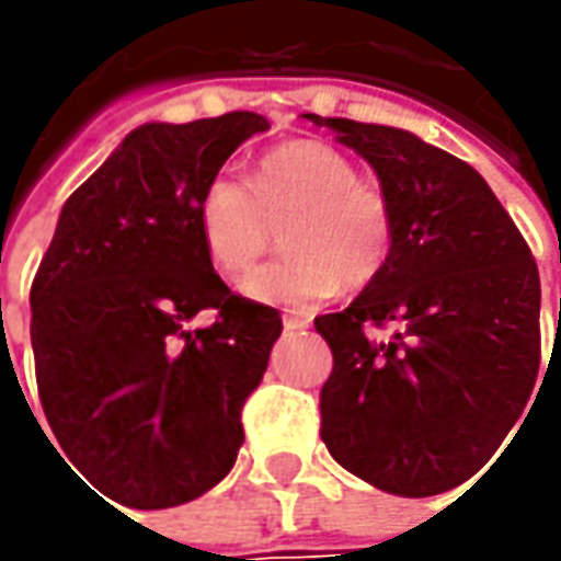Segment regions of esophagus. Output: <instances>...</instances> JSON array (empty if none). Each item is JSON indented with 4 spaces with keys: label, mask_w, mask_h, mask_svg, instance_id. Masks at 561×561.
Returning <instances> with one entry per match:
<instances>
[{
    "label": "esophagus",
    "mask_w": 561,
    "mask_h": 561,
    "mask_svg": "<svg viewBox=\"0 0 561 561\" xmlns=\"http://www.w3.org/2000/svg\"><path fill=\"white\" fill-rule=\"evenodd\" d=\"M309 318L306 314H284V331H306Z\"/></svg>",
    "instance_id": "34e87169"
}]
</instances>
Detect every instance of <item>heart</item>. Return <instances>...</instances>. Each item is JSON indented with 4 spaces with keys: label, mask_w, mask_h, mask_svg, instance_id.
I'll return each mask as SVG.
<instances>
[{
    "label": "heart",
    "mask_w": 561,
    "mask_h": 561,
    "mask_svg": "<svg viewBox=\"0 0 561 561\" xmlns=\"http://www.w3.org/2000/svg\"><path fill=\"white\" fill-rule=\"evenodd\" d=\"M280 222L277 262L252 271L240 290L268 306H309L343 287H368L393 249V205L380 186L358 181L356 164L318 140L268 149L247 181L218 171L199 193L196 221L208 259L243 274L271 249Z\"/></svg>",
    "instance_id": "obj_1"
}]
</instances>
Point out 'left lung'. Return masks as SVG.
<instances>
[{
	"mask_svg": "<svg viewBox=\"0 0 561 561\" xmlns=\"http://www.w3.org/2000/svg\"><path fill=\"white\" fill-rule=\"evenodd\" d=\"M306 118L375 168L397 221L387 268L343 312L314 318L334 353L321 440L377 490L437 496L525 415L540 368L537 262L462 159L399 127Z\"/></svg>",
	"mask_w": 561,
	"mask_h": 561,
	"instance_id": "left-lung-1",
	"label": "left lung"
}]
</instances>
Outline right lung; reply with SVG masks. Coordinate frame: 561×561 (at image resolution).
Here are the masks:
<instances>
[{
    "mask_svg": "<svg viewBox=\"0 0 561 561\" xmlns=\"http://www.w3.org/2000/svg\"><path fill=\"white\" fill-rule=\"evenodd\" d=\"M268 127L227 112L130 130L68 196L33 277L46 421L77 471L121 506L190 503L243 446L240 412L284 324L215 274L196 203L230 152ZM203 308L216 321L186 329Z\"/></svg>",
    "mask_w": 561,
    "mask_h": 561,
    "instance_id": "1",
    "label": "right lung"
}]
</instances>
